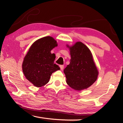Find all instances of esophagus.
Returning a JSON list of instances; mask_svg holds the SVG:
<instances>
[{
	"mask_svg": "<svg viewBox=\"0 0 123 123\" xmlns=\"http://www.w3.org/2000/svg\"><path fill=\"white\" fill-rule=\"evenodd\" d=\"M60 69H61V70H63V68H64V66L63 65H60Z\"/></svg>",
	"mask_w": 123,
	"mask_h": 123,
	"instance_id": "obj_1",
	"label": "esophagus"
}]
</instances>
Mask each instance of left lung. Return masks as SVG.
I'll return each mask as SVG.
<instances>
[{
  "label": "left lung",
  "instance_id": "8db88e82",
  "mask_svg": "<svg viewBox=\"0 0 123 123\" xmlns=\"http://www.w3.org/2000/svg\"><path fill=\"white\" fill-rule=\"evenodd\" d=\"M67 47L69 48L71 59L69 65L63 70L67 84L75 90L87 89L97 80L99 73L92 54L81 42Z\"/></svg>",
  "mask_w": 123,
  "mask_h": 123
}]
</instances>
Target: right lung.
I'll return each mask as SVG.
<instances>
[{"label":"right lung","mask_w":123,"mask_h":123,"mask_svg":"<svg viewBox=\"0 0 123 123\" xmlns=\"http://www.w3.org/2000/svg\"><path fill=\"white\" fill-rule=\"evenodd\" d=\"M57 46L56 41L52 37H43L33 43L25 56L23 72L35 86L41 87L47 84L52 73L60 69L54 63L55 54L51 53V50Z\"/></svg>","instance_id":"add662e5"}]
</instances>
